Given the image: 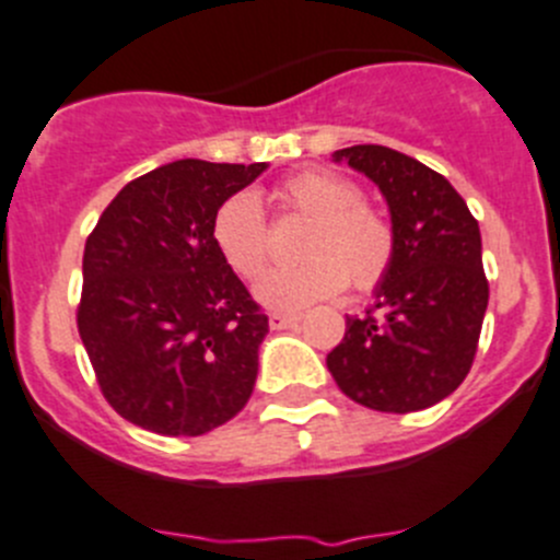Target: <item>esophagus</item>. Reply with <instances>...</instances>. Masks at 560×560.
I'll list each match as a JSON object with an SVG mask.
<instances>
[{
  "label": "esophagus",
  "instance_id": "34e87169",
  "mask_svg": "<svg viewBox=\"0 0 560 560\" xmlns=\"http://www.w3.org/2000/svg\"><path fill=\"white\" fill-rule=\"evenodd\" d=\"M298 320H301V315H281V312H273L268 323H270V328H273V331H281V328L295 326Z\"/></svg>",
  "mask_w": 560,
  "mask_h": 560
}]
</instances>
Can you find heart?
<instances>
[{
	"label": "heart",
	"instance_id": "obj_1",
	"mask_svg": "<svg viewBox=\"0 0 560 560\" xmlns=\"http://www.w3.org/2000/svg\"><path fill=\"white\" fill-rule=\"evenodd\" d=\"M284 207L315 218L304 243L306 262L276 268L256 284V301L276 312L339 295L351 276L353 287L378 284L395 254V232L384 212L362 201V190L334 171L310 168L279 187ZM212 245L243 279H256L268 259V223L262 201L250 190L229 196L212 215Z\"/></svg>",
	"mask_w": 560,
	"mask_h": 560
}]
</instances>
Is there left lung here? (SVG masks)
Returning a JSON list of instances; mask_svg holds the SVG:
<instances>
[{"label": "left lung", "mask_w": 560, "mask_h": 560, "mask_svg": "<svg viewBox=\"0 0 560 560\" xmlns=\"http://www.w3.org/2000/svg\"><path fill=\"white\" fill-rule=\"evenodd\" d=\"M389 207L395 254L368 317L345 320L328 373L357 404L406 415L445 400L472 368L489 284L480 229L442 174L386 145L334 151ZM378 308L382 315L372 317Z\"/></svg>", "instance_id": "left-lung-1"}]
</instances>
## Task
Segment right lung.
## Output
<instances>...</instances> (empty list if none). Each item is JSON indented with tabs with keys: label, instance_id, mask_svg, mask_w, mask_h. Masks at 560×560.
<instances>
[{
	"label": "right lung",
	"instance_id": "add662e5",
	"mask_svg": "<svg viewBox=\"0 0 560 560\" xmlns=\"http://www.w3.org/2000/svg\"><path fill=\"white\" fill-rule=\"evenodd\" d=\"M268 162L176 160L109 201L82 256V345L104 398L162 436H201L248 404L268 317L209 226Z\"/></svg>",
	"mask_w": 560,
	"mask_h": 560
}]
</instances>
